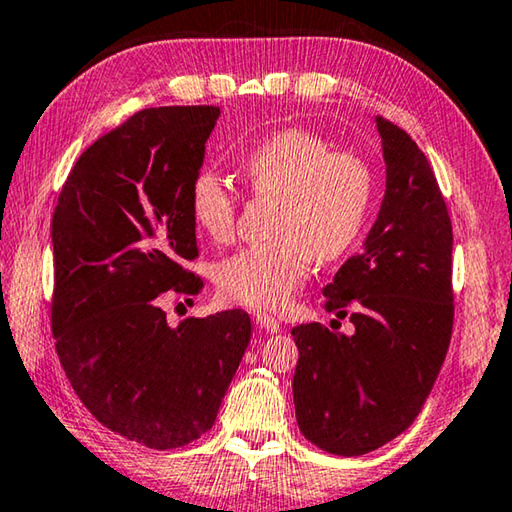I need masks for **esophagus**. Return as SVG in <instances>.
<instances>
[{
	"mask_svg": "<svg viewBox=\"0 0 512 512\" xmlns=\"http://www.w3.org/2000/svg\"><path fill=\"white\" fill-rule=\"evenodd\" d=\"M255 321H257V326L262 328V330H266V332H280V321L275 319V316H271V314H262V312H257L255 314Z\"/></svg>",
	"mask_w": 512,
	"mask_h": 512,
	"instance_id": "esophagus-1",
	"label": "esophagus"
}]
</instances>
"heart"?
Wrapping results in <instances>:
<instances>
[{
    "instance_id": "heart-1",
    "label": "heart",
    "mask_w": 512,
    "mask_h": 512,
    "mask_svg": "<svg viewBox=\"0 0 512 512\" xmlns=\"http://www.w3.org/2000/svg\"><path fill=\"white\" fill-rule=\"evenodd\" d=\"M257 196L275 198L271 241L253 243L216 266L225 300L253 310H280L303 285L314 257L346 255L367 223L373 173L367 161L307 129H280L241 161ZM189 209L209 239L227 241L237 223V193L221 175L200 170L189 186Z\"/></svg>"
}]
</instances>
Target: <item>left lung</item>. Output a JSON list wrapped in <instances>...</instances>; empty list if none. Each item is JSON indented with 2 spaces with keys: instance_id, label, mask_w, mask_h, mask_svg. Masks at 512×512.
<instances>
[{
  "instance_id": "8db88e82",
  "label": "left lung",
  "mask_w": 512,
  "mask_h": 512,
  "mask_svg": "<svg viewBox=\"0 0 512 512\" xmlns=\"http://www.w3.org/2000/svg\"><path fill=\"white\" fill-rule=\"evenodd\" d=\"M385 198L364 250L323 287L353 335L300 323L294 405L300 433L335 456H362L401 435L431 394L451 342L453 232L426 154L376 116Z\"/></svg>"
}]
</instances>
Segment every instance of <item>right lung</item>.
<instances>
[{"label":"right lung","instance_id":"add662e5","mask_svg":"<svg viewBox=\"0 0 512 512\" xmlns=\"http://www.w3.org/2000/svg\"><path fill=\"white\" fill-rule=\"evenodd\" d=\"M218 107L143 109L81 152L52 218V332L88 412L150 449H177L214 426L250 342L227 310L168 326L166 294L196 296L189 186ZM191 300V298H189Z\"/></svg>","mask_w":512,"mask_h":512}]
</instances>
